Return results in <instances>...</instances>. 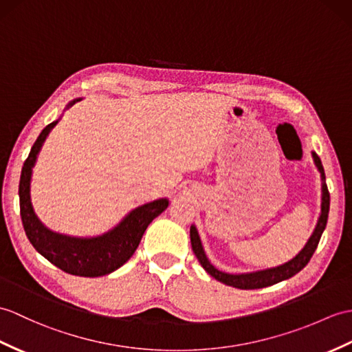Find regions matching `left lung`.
Returning a JSON list of instances; mask_svg holds the SVG:
<instances>
[{
	"label": "left lung",
	"mask_w": 352,
	"mask_h": 352,
	"mask_svg": "<svg viewBox=\"0 0 352 352\" xmlns=\"http://www.w3.org/2000/svg\"><path fill=\"white\" fill-rule=\"evenodd\" d=\"M312 157L315 162V166L318 168L321 174V213L320 217H318V222L315 230L310 235V239L305 244V248L298 252V255L294 256L288 263H285L282 265H277L273 268H265V270H258V272H252V273H241V274H231V273H225L222 270L216 268L213 264L210 263V259L206 255V250H204L201 236L198 234V230L196 226H190V241H192V249L195 252L196 258H198L199 264L206 272L213 276L216 280L222 282L228 287L232 288H239V289H259V288H265V287H272L274 283H279L282 280H287L289 277L296 276L298 272L303 270L307 263L312 258L314 252L318 248V243H320L321 235L327 226V219H329V210H330V193L329 189H327L325 184V174H324V168L321 159L318 157V154L312 151Z\"/></svg>",
	"instance_id": "obj_1"
}]
</instances>
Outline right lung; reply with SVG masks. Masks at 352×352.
Masks as SVG:
<instances>
[{
  "instance_id": "obj_1",
  "label": "right lung",
  "mask_w": 352,
  "mask_h": 352,
  "mask_svg": "<svg viewBox=\"0 0 352 352\" xmlns=\"http://www.w3.org/2000/svg\"><path fill=\"white\" fill-rule=\"evenodd\" d=\"M82 99L72 100L65 109ZM55 120L47 124L37 141L32 145L30 156L23 163L19 182V206L23 230L34 249L45 256L49 263L58 267L63 272L82 276L99 277L116 272L132 258L136 248L141 243L146 228L163 213L169 206L168 198H160L130 211L121 222L112 230L97 236H72L55 232L43 225L36 214L31 202V175L32 168L47 135L56 126Z\"/></svg>"
}]
</instances>
